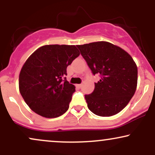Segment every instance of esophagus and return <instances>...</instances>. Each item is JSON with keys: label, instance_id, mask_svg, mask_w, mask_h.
Listing matches in <instances>:
<instances>
[{"label": "esophagus", "instance_id": "obj_1", "mask_svg": "<svg viewBox=\"0 0 155 155\" xmlns=\"http://www.w3.org/2000/svg\"><path fill=\"white\" fill-rule=\"evenodd\" d=\"M76 86L78 88H81V84H76Z\"/></svg>", "mask_w": 155, "mask_h": 155}]
</instances>
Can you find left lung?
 I'll return each mask as SVG.
<instances>
[{
    "label": "left lung",
    "mask_w": 155,
    "mask_h": 155,
    "mask_svg": "<svg viewBox=\"0 0 155 155\" xmlns=\"http://www.w3.org/2000/svg\"><path fill=\"white\" fill-rule=\"evenodd\" d=\"M94 76V91L85 95L87 107L97 116L117 114L128 104L137 87L138 68L132 57L107 41L77 45Z\"/></svg>",
    "instance_id": "obj_1"
}]
</instances>
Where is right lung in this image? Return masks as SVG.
<instances>
[{"label":"right lung","instance_id":"add662e5","mask_svg":"<svg viewBox=\"0 0 155 155\" xmlns=\"http://www.w3.org/2000/svg\"><path fill=\"white\" fill-rule=\"evenodd\" d=\"M80 54L74 45H45L32 54L21 69L19 88L31 110L46 118L63 115L75 86L66 80L67 67Z\"/></svg>","mask_w":155,"mask_h":155}]
</instances>
